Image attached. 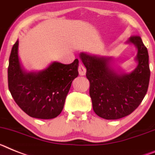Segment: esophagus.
Listing matches in <instances>:
<instances>
[{
    "mask_svg": "<svg viewBox=\"0 0 155 155\" xmlns=\"http://www.w3.org/2000/svg\"><path fill=\"white\" fill-rule=\"evenodd\" d=\"M78 71H79V74L80 76H85L86 72H87V69L82 64H79V68H78Z\"/></svg>",
    "mask_w": 155,
    "mask_h": 155,
    "instance_id": "1",
    "label": "esophagus"
}]
</instances>
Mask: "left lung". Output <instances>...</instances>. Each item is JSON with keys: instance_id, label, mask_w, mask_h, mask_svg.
Listing matches in <instances>:
<instances>
[{"instance_id": "left-lung-1", "label": "left lung", "mask_w": 155, "mask_h": 155, "mask_svg": "<svg viewBox=\"0 0 155 155\" xmlns=\"http://www.w3.org/2000/svg\"><path fill=\"white\" fill-rule=\"evenodd\" d=\"M126 44L137 49V66L126 73L113 66V57L86 52L79 54L87 68L93 109L105 119H118L131 114L144 98L150 81L147 49L140 37H131Z\"/></svg>"}]
</instances>
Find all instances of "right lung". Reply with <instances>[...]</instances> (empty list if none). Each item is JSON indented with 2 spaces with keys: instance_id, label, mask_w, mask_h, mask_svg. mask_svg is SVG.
I'll use <instances>...</instances> for the list:
<instances>
[{
  "instance_id": "obj_1",
  "label": "right lung",
  "mask_w": 155,
  "mask_h": 155,
  "mask_svg": "<svg viewBox=\"0 0 155 155\" xmlns=\"http://www.w3.org/2000/svg\"><path fill=\"white\" fill-rule=\"evenodd\" d=\"M17 40L8 68V88L15 101L33 118L51 119L60 115L73 79L79 75V60L69 64L52 61L40 71L28 72L18 56Z\"/></svg>"
}]
</instances>
